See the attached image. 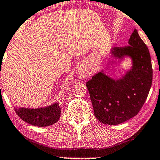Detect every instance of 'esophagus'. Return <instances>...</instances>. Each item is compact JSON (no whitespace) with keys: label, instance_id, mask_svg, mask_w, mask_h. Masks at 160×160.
I'll use <instances>...</instances> for the list:
<instances>
[{"label":"esophagus","instance_id":"1","mask_svg":"<svg viewBox=\"0 0 160 160\" xmlns=\"http://www.w3.org/2000/svg\"><path fill=\"white\" fill-rule=\"evenodd\" d=\"M76 75L79 78H82V79H85L88 77L89 73L88 71H87L86 68H84V67L81 66L78 68V69L76 71Z\"/></svg>","mask_w":160,"mask_h":160}]
</instances>
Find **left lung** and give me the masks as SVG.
<instances>
[{"label":"left lung","instance_id":"8db88e82","mask_svg":"<svg viewBox=\"0 0 160 160\" xmlns=\"http://www.w3.org/2000/svg\"><path fill=\"white\" fill-rule=\"evenodd\" d=\"M128 43L126 47L111 48L110 54L119 60L130 58V69L116 79L101 70L86 83L94 114L102 124L117 125L136 116L152 87L153 71L150 53L136 29Z\"/></svg>","mask_w":160,"mask_h":160}]
</instances>
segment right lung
Here are the masks:
<instances>
[{"mask_svg": "<svg viewBox=\"0 0 160 160\" xmlns=\"http://www.w3.org/2000/svg\"><path fill=\"white\" fill-rule=\"evenodd\" d=\"M17 114L24 122L38 127H47L58 122L61 114V108L58 102L48 106L37 108L14 107Z\"/></svg>", "mask_w": 160, "mask_h": 160, "instance_id": "obj_1", "label": "right lung"}]
</instances>
